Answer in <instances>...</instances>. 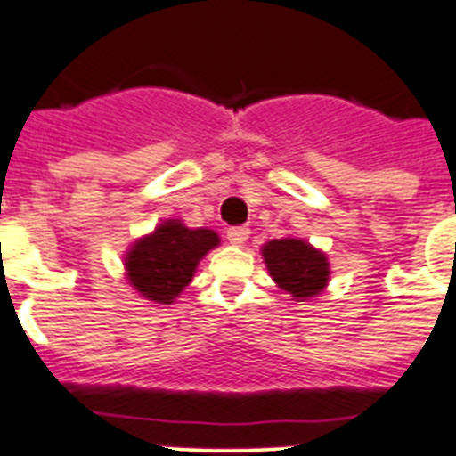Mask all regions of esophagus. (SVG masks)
I'll return each instance as SVG.
<instances>
[{"instance_id": "esophagus-1", "label": "esophagus", "mask_w": 456, "mask_h": 456, "mask_svg": "<svg viewBox=\"0 0 456 456\" xmlns=\"http://www.w3.org/2000/svg\"><path fill=\"white\" fill-rule=\"evenodd\" d=\"M248 238H249V227H245V224H242V227L227 229V240L232 242V245H236V248H240L242 242L248 240Z\"/></svg>"}]
</instances>
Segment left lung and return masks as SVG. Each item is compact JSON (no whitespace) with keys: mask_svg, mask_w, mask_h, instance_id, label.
Here are the masks:
<instances>
[{"mask_svg":"<svg viewBox=\"0 0 456 456\" xmlns=\"http://www.w3.org/2000/svg\"><path fill=\"white\" fill-rule=\"evenodd\" d=\"M261 254L276 286L283 288L297 301L317 297L329 286V258L301 238L270 240L263 245Z\"/></svg>","mask_w":456,"mask_h":456,"instance_id":"obj_1","label":"left lung"}]
</instances>
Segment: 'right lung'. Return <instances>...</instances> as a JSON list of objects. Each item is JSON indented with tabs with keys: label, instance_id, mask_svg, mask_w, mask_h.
Segmentation results:
<instances>
[{
	"label": "right lung",
	"instance_id": "1",
	"mask_svg": "<svg viewBox=\"0 0 456 456\" xmlns=\"http://www.w3.org/2000/svg\"><path fill=\"white\" fill-rule=\"evenodd\" d=\"M218 242V233L211 229H189L182 220H164L127 249L123 263L127 281L148 301L173 304L191 283L202 256Z\"/></svg>",
	"mask_w": 456,
	"mask_h": 456
}]
</instances>
